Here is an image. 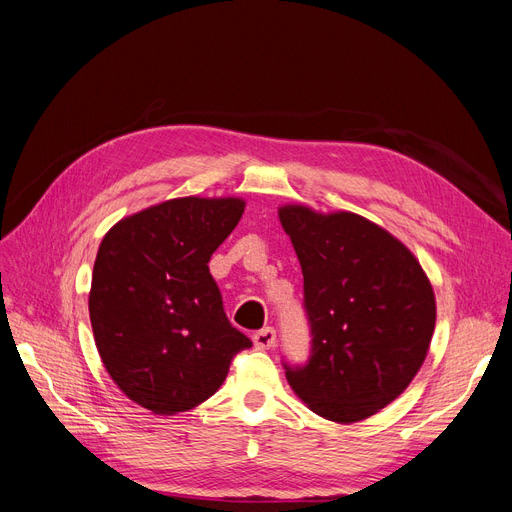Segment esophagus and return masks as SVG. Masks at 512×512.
I'll use <instances>...</instances> for the list:
<instances>
[{
    "label": "esophagus",
    "mask_w": 512,
    "mask_h": 512,
    "mask_svg": "<svg viewBox=\"0 0 512 512\" xmlns=\"http://www.w3.org/2000/svg\"><path fill=\"white\" fill-rule=\"evenodd\" d=\"M275 342H277V331L273 327H264L254 333V346L258 350H269L275 346Z\"/></svg>",
    "instance_id": "34e87169"
}]
</instances>
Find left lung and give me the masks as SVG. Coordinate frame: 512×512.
Returning a JSON list of instances; mask_svg holds the SVG:
<instances>
[{"label": "left lung", "instance_id": "8db88e82", "mask_svg": "<svg viewBox=\"0 0 512 512\" xmlns=\"http://www.w3.org/2000/svg\"><path fill=\"white\" fill-rule=\"evenodd\" d=\"M298 254L312 335L304 367H285L291 389L335 423L369 419L423 367L433 329V287L402 241L354 212L279 208Z\"/></svg>", "mask_w": 512, "mask_h": 512}]
</instances>
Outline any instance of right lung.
<instances>
[{"mask_svg":"<svg viewBox=\"0 0 512 512\" xmlns=\"http://www.w3.org/2000/svg\"><path fill=\"white\" fill-rule=\"evenodd\" d=\"M243 208L239 198H175L123 218L100 243L89 291L95 346L120 392L154 415L208 400L252 346L208 269Z\"/></svg>","mask_w":512,"mask_h":512,"instance_id":"add662e5","label":"right lung"}]
</instances>
